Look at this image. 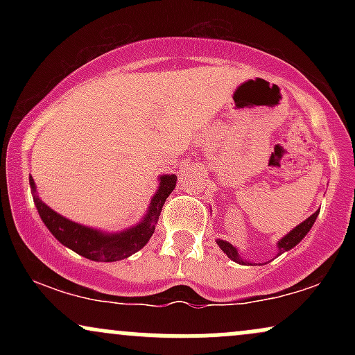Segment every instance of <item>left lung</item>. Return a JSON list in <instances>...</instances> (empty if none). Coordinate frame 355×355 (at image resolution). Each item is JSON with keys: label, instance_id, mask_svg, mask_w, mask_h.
<instances>
[{"label": "left lung", "instance_id": "1", "mask_svg": "<svg viewBox=\"0 0 355 355\" xmlns=\"http://www.w3.org/2000/svg\"><path fill=\"white\" fill-rule=\"evenodd\" d=\"M317 215H319V210H317L315 214H312L307 220H304V222L300 223V225H297L295 229H292L287 235H285V237L280 239L279 243H277V247H279V254H277V255H282L284 252H287V250H291V248H294L297 243H299L300 240H302L305 235L309 234V230L312 229V225H313V222H315ZM217 243H218V247L223 250V254H227V257L234 260V262L247 263L245 260L242 259V255L239 254L237 248L232 245V243L225 242V240H220V239L217 240ZM250 266H252V263H250Z\"/></svg>", "mask_w": 355, "mask_h": 355}]
</instances>
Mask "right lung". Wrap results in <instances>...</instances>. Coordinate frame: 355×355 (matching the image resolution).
I'll list each match as a JSON object with an SVG mask.
<instances>
[{"label":"right lung","mask_w":355,"mask_h":355,"mask_svg":"<svg viewBox=\"0 0 355 355\" xmlns=\"http://www.w3.org/2000/svg\"><path fill=\"white\" fill-rule=\"evenodd\" d=\"M175 183H177V175H162L160 185H158L157 193L153 195L152 202H150L148 211H146L144 220L132 229H126L120 234H107V232L71 222V220L61 217L60 214L51 210L36 195L35 182L33 178H30L35 205L48 230L64 247L71 248L76 254L85 257V259L95 260V262H116V260L128 259L130 255L144 248L153 235L162 207L173 191Z\"/></svg>","instance_id":"1"}]
</instances>
